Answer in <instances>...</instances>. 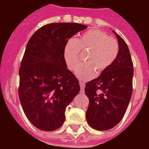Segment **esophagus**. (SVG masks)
<instances>
[{
	"mask_svg": "<svg viewBox=\"0 0 149 149\" xmlns=\"http://www.w3.org/2000/svg\"><path fill=\"white\" fill-rule=\"evenodd\" d=\"M80 86H81V93H84V87H85V82L84 81H82L81 80L80 81Z\"/></svg>",
	"mask_w": 149,
	"mask_h": 149,
	"instance_id": "obj_1",
	"label": "esophagus"
}]
</instances>
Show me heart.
Returning a JSON list of instances; mask_svg holds the SVG:
<instances>
[{
	"mask_svg": "<svg viewBox=\"0 0 149 149\" xmlns=\"http://www.w3.org/2000/svg\"><path fill=\"white\" fill-rule=\"evenodd\" d=\"M89 49L85 63L75 68L74 74L81 79L89 80L99 74L114 63L119 51L117 41L105 32L92 29L77 39H69L63 49V56L68 68L73 70L79 61L81 51Z\"/></svg>",
	"mask_w": 149,
	"mask_h": 149,
	"instance_id": "heart-1",
	"label": "heart"
}]
</instances>
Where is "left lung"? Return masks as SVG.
Wrapping results in <instances>:
<instances>
[{"instance_id":"left-lung-1","label":"left lung","mask_w":149,"mask_h":149,"mask_svg":"<svg viewBox=\"0 0 149 149\" xmlns=\"http://www.w3.org/2000/svg\"><path fill=\"white\" fill-rule=\"evenodd\" d=\"M116 36L119 54L114 63L100 76L86 84L85 93L89 100L86 118L98 131H107L120 122L132 95L134 65L126 42Z\"/></svg>"}]
</instances>
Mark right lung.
I'll return each instance as SVG.
<instances>
[{"instance_id": "1", "label": "right lung", "mask_w": 149, "mask_h": 149, "mask_svg": "<svg viewBox=\"0 0 149 149\" xmlns=\"http://www.w3.org/2000/svg\"><path fill=\"white\" fill-rule=\"evenodd\" d=\"M87 28L77 23H51L34 33L19 68L18 95L26 116L45 131L58 129L66 107L80 92L78 80L67 68L63 49L68 39Z\"/></svg>"}]
</instances>
